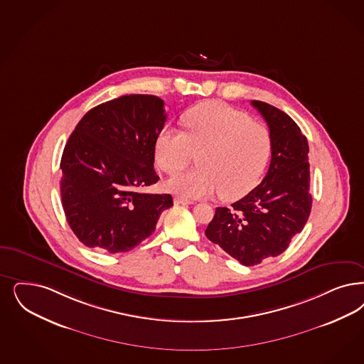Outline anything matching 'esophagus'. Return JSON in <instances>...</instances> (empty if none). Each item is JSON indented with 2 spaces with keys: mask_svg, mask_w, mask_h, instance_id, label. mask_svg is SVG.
Here are the masks:
<instances>
[{
  "mask_svg": "<svg viewBox=\"0 0 364 364\" xmlns=\"http://www.w3.org/2000/svg\"><path fill=\"white\" fill-rule=\"evenodd\" d=\"M175 204H193V201L188 199H183V198H176Z\"/></svg>",
  "mask_w": 364,
  "mask_h": 364,
  "instance_id": "34e87169",
  "label": "esophagus"
}]
</instances>
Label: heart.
Wrapping results in <instances>:
<instances>
[{"label":"heart","mask_w":364,"mask_h":364,"mask_svg":"<svg viewBox=\"0 0 364 364\" xmlns=\"http://www.w3.org/2000/svg\"><path fill=\"white\" fill-rule=\"evenodd\" d=\"M184 133L165 127L154 142V161L166 175L184 169L192 154L196 171L166 180L165 188L184 199L210 198L219 191L223 200L246 195L270 157L267 126L220 102L200 103L183 114Z\"/></svg>","instance_id":"b5f03b06"}]
</instances>
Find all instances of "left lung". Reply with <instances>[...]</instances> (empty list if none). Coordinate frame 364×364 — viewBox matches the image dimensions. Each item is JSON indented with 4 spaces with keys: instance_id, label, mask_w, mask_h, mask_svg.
Wrapping results in <instances>:
<instances>
[{
    "instance_id": "1",
    "label": "left lung",
    "mask_w": 364,
    "mask_h": 364,
    "mask_svg": "<svg viewBox=\"0 0 364 364\" xmlns=\"http://www.w3.org/2000/svg\"><path fill=\"white\" fill-rule=\"evenodd\" d=\"M251 105L270 130L269 171L262 183L231 208L218 207L205 230L207 238L245 266L287 250L312 208L306 137L288 114L261 100Z\"/></svg>"
}]
</instances>
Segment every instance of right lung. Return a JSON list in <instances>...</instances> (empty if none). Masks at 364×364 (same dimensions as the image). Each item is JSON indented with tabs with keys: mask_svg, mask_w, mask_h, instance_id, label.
<instances>
[{
	"mask_svg": "<svg viewBox=\"0 0 364 364\" xmlns=\"http://www.w3.org/2000/svg\"><path fill=\"white\" fill-rule=\"evenodd\" d=\"M166 121L164 100L132 94L91 109L64 146L60 195L67 222L87 247L125 252L151 237L169 193L159 181L154 142Z\"/></svg>",
	"mask_w": 364,
	"mask_h": 364,
	"instance_id": "obj_1",
	"label": "right lung"
}]
</instances>
